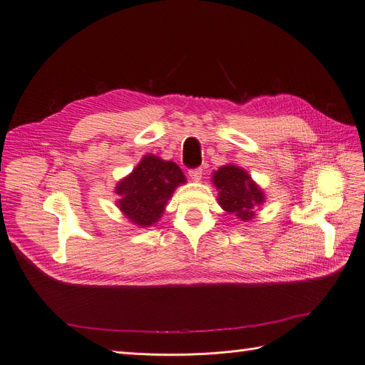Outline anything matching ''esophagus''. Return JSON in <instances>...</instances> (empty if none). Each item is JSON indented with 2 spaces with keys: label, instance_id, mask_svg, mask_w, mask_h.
Listing matches in <instances>:
<instances>
[{
  "label": "esophagus",
  "instance_id": "obj_1",
  "mask_svg": "<svg viewBox=\"0 0 365 365\" xmlns=\"http://www.w3.org/2000/svg\"><path fill=\"white\" fill-rule=\"evenodd\" d=\"M202 175H204V169L202 168H195V169L189 170V176H190L193 181H200L202 178Z\"/></svg>",
  "mask_w": 365,
  "mask_h": 365
}]
</instances>
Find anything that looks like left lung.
<instances>
[{"label": "left lung", "mask_w": 365, "mask_h": 365, "mask_svg": "<svg viewBox=\"0 0 365 365\" xmlns=\"http://www.w3.org/2000/svg\"><path fill=\"white\" fill-rule=\"evenodd\" d=\"M213 182L219 189L217 201L225 212L235 215L242 222H248L256 215V208L264 197L251 176L236 165H224L213 173Z\"/></svg>", "instance_id": "8db88e82"}]
</instances>
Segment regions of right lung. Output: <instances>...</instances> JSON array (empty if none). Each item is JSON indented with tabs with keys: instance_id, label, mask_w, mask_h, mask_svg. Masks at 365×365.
<instances>
[{
	"instance_id": "obj_1",
	"label": "right lung",
	"mask_w": 365,
	"mask_h": 365,
	"mask_svg": "<svg viewBox=\"0 0 365 365\" xmlns=\"http://www.w3.org/2000/svg\"><path fill=\"white\" fill-rule=\"evenodd\" d=\"M182 182L185 176L175 163L146 155L129 176L117 184L118 208L135 225H152L161 217L176 185Z\"/></svg>"
}]
</instances>
